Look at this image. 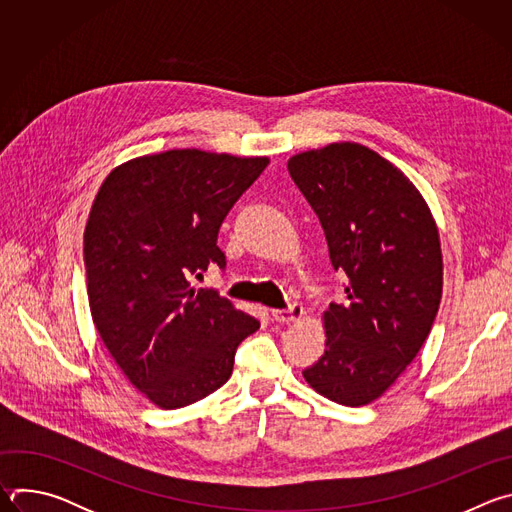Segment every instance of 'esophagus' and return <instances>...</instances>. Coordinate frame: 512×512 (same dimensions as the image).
<instances>
[{"mask_svg": "<svg viewBox=\"0 0 512 512\" xmlns=\"http://www.w3.org/2000/svg\"><path fill=\"white\" fill-rule=\"evenodd\" d=\"M275 322H283V324H291V322H300L304 318V308L300 304H291L285 310H273L271 312Z\"/></svg>", "mask_w": 512, "mask_h": 512, "instance_id": "1", "label": "esophagus"}]
</instances>
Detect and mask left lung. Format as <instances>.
Masks as SVG:
<instances>
[{
	"label": "left lung",
	"instance_id": "1",
	"mask_svg": "<svg viewBox=\"0 0 512 512\" xmlns=\"http://www.w3.org/2000/svg\"><path fill=\"white\" fill-rule=\"evenodd\" d=\"M287 170L320 218L332 267L348 277L304 379L338 405H369L429 336L444 285L440 233L413 182L367 145L330 143L291 156Z\"/></svg>",
	"mask_w": 512,
	"mask_h": 512
}]
</instances>
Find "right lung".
<instances>
[{
    "mask_svg": "<svg viewBox=\"0 0 512 512\" xmlns=\"http://www.w3.org/2000/svg\"><path fill=\"white\" fill-rule=\"evenodd\" d=\"M267 164L168 150L117 166L95 196L85 229L91 316L117 367L160 409L221 389L237 346L259 328L190 279L225 269L218 229Z\"/></svg>",
    "mask_w": 512,
    "mask_h": 512,
    "instance_id": "1",
    "label": "right lung"
}]
</instances>
